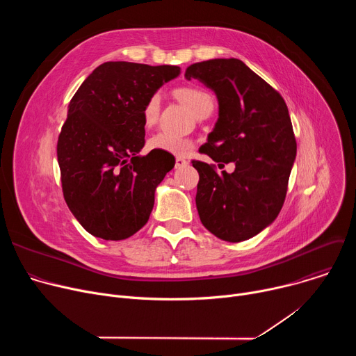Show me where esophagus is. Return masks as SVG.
Here are the masks:
<instances>
[{
  "instance_id": "obj_1",
  "label": "esophagus",
  "mask_w": 356,
  "mask_h": 356,
  "mask_svg": "<svg viewBox=\"0 0 356 356\" xmlns=\"http://www.w3.org/2000/svg\"><path fill=\"white\" fill-rule=\"evenodd\" d=\"M188 165V162L187 161H184L183 158H177L176 159V169H180V168H184V166H187Z\"/></svg>"
}]
</instances>
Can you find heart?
<instances>
[{
    "mask_svg": "<svg viewBox=\"0 0 356 356\" xmlns=\"http://www.w3.org/2000/svg\"><path fill=\"white\" fill-rule=\"evenodd\" d=\"M179 99L184 106L188 107V110L197 117L202 110L207 108L209 106H214L213 97L200 87H181L176 91ZM161 94L155 92L149 97L146 104L143 107L142 118L145 125L150 127L158 121L159 111H161ZM191 140L186 138H180L168 132H158L147 140V147L150 150H159L165 152V154H170L175 156L186 155L191 149Z\"/></svg>",
    "mask_w": 356,
    "mask_h": 356,
    "instance_id": "heart-1",
    "label": "heart"
}]
</instances>
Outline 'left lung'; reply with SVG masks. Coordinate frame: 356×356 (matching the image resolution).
<instances>
[{"label": "left lung", "mask_w": 356, "mask_h": 356, "mask_svg": "<svg viewBox=\"0 0 356 356\" xmlns=\"http://www.w3.org/2000/svg\"><path fill=\"white\" fill-rule=\"evenodd\" d=\"M214 91L218 120L201 152L218 166L235 170L220 175L194 161L200 175L195 206L211 234L227 242L258 235L279 216L296 161V138L282 95L239 59H211L186 69Z\"/></svg>", "instance_id": "left-lung-1"}]
</instances>
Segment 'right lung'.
Segmentation results:
<instances>
[{"instance_id": "1", "label": "right lung", "mask_w": 356, "mask_h": 356, "mask_svg": "<svg viewBox=\"0 0 356 356\" xmlns=\"http://www.w3.org/2000/svg\"><path fill=\"white\" fill-rule=\"evenodd\" d=\"M179 74V66L107 62L73 95L58 162L67 206L91 235L121 241L147 222L156 187L176 159L159 150L139 155L142 113L149 97Z\"/></svg>"}]
</instances>
